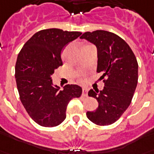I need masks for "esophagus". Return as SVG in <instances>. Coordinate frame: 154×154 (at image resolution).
<instances>
[{"label": "esophagus", "mask_w": 154, "mask_h": 154, "mask_svg": "<svg viewBox=\"0 0 154 154\" xmlns=\"http://www.w3.org/2000/svg\"><path fill=\"white\" fill-rule=\"evenodd\" d=\"M87 93H88V91H87V89L83 88L82 89V95H83V96H87Z\"/></svg>", "instance_id": "34e87169"}]
</instances>
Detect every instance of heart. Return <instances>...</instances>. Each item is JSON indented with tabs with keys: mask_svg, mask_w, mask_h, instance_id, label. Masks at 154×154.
<instances>
[{
	"mask_svg": "<svg viewBox=\"0 0 154 154\" xmlns=\"http://www.w3.org/2000/svg\"><path fill=\"white\" fill-rule=\"evenodd\" d=\"M83 80H84V79H83V77H80V81H81V82H82Z\"/></svg>",
	"mask_w": 154,
	"mask_h": 154,
	"instance_id": "b5f03b06",
	"label": "heart"
}]
</instances>
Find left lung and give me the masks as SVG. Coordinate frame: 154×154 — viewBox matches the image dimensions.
Segmentation results:
<instances>
[{
    "mask_svg": "<svg viewBox=\"0 0 154 154\" xmlns=\"http://www.w3.org/2000/svg\"><path fill=\"white\" fill-rule=\"evenodd\" d=\"M96 45L97 72L102 74V91L91 90L89 96L99 106L87 112L90 121L99 126H109L121 118L131 103L138 82V63L129 45L120 36L103 30L86 32L81 36Z\"/></svg>",
    "mask_w": 154,
    "mask_h": 154,
    "instance_id": "left-lung-1",
    "label": "left lung"
}]
</instances>
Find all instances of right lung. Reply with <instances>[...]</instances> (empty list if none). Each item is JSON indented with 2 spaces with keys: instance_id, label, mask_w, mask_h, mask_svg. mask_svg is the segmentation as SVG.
<instances>
[{
  "instance_id": "right-lung-1",
  "label": "right lung",
  "mask_w": 154,
  "mask_h": 154,
  "mask_svg": "<svg viewBox=\"0 0 154 154\" xmlns=\"http://www.w3.org/2000/svg\"><path fill=\"white\" fill-rule=\"evenodd\" d=\"M80 32L50 28L37 32L25 43L15 64L19 98L31 118L42 126H59L66 118L69 101L79 98L82 90L66 85L63 91L53 86L51 75L63 65L61 51Z\"/></svg>"
}]
</instances>
